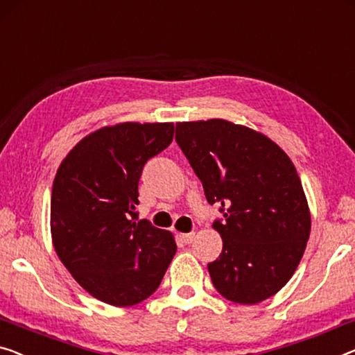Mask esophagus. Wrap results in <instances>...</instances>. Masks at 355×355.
<instances>
[{
  "instance_id": "esophagus-1",
  "label": "esophagus",
  "mask_w": 355,
  "mask_h": 355,
  "mask_svg": "<svg viewBox=\"0 0 355 355\" xmlns=\"http://www.w3.org/2000/svg\"><path fill=\"white\" fill-rule=\"evenodd\" d=\"M194 239V232H184V234H180V241L183 242V244H191Z\"/></svg>"
}]
</instances>
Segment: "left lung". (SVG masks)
Wrapping results in <instances>:
<instances>
[{
    "label": "left lung",
    "instance_id": "8db88e82",
    "mask_svg": "<svg viewBox=\"0 0 355 355\" xmlns=\"http://www.w3.org/2000/svg\"><path fill=\"white\" fill-rule=\"evenodd\" d=\"M175 140L205 199L220 205L214 228L223 250L207 264L226 300L257 304L276 295L298 268L311 214L290 157L268 137L225 119L178 123Z\"/></svg>",
    "mask_w": 355,
    "mask_h": 355
}]
</instances>
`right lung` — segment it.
I'll return each instance as SVG.
<instances>
[{
  "label": "right lung",
  "mask_w": 355,
  "mask_h": 355,
  "mask_svg": "<svg viewBox=\"0 0 355 355\" xmlns=\"http://www.w3.org/2000/svg\"><path fill=\"white\" fill-rule=\"evenodd\" d=\"M173 124L123 123L68 153L52 187L51 232L60 261L103 303L132 306L159 287L177 252L168 231L139 221L145 164L172 144Z\"/></svg>",
  "instance_id": "right-lung-1"
}]
</instances>
